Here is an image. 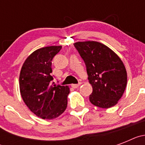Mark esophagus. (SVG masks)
I'll use <instances>...</instances> for the list:
<instances>
[{
    "label": "esophagus",
    "mask_w": 145,
    "mask_h": 145,
    "mask_svg": "<svg viewBox=\"0 0 145 145\" xmlns=\"http://www.w3.org/2000/svg\"><path fill=\"white\" fill-rule=\"evenodd\" d=\"M80 86V84H72L71 86L72 87V88H78L79 86Z\"/></svg>",
    "instance_id": "esophagus-1"
}]
</instances>
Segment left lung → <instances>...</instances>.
<instances>
[{
	"label": "left lung",
	"mask_w": 145,
	"mask_h": 145,
	"mask_svg": "<svg viewBox=\"0 0 145 145\" xmlns=\"http://www.w3.org/2000/svg\"><path fill=\"white\" fill-rule=\"evenodd\" d=\"M74 46L86 66L93 91L91 103L101 108L115 106L127 84V72L122 60L112 49L97 41L76 42Z\"/></svg>",
	"instance_id": "obj_1"
}]
</instances>
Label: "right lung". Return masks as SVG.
Here are the masks:
<instances>
[{
	"label": "right lung",
	"instance_id": "obj_1",
	"mask_svg": "<svg viewBox=\"0 0 145 145\" xmlns=\"http://www.w3.org/2000/svg\"><path fill=\"white\" fill-rule=\"evenodd\" d=\"M61 46H52L35 50L25 59L20 75L22 98L38 117L52 120L63 113L67 106L68 86L52 83V59Z\"/></svg>",
	"mask_w": 145,
	"mask_h": 145
}]
</instances>
